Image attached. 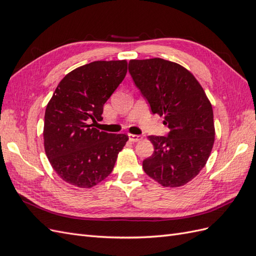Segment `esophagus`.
I'll return each instance as SVG.
<instances>
[{"label": "esophagus", "instance_id": "34e87169", "mask_svg": "<svg viewBox=\"0 0 256 256\" xmlns=\"http://www.w3.org/2000/svg\"><path fill=\"white\" fill-rule=\"evenodd\" d=\"M128 136H129V140L131 142H138V141H140L141 138H142V136H136V134H128Z\"/></svg>", "mask_w": 256, "mask_h": 256}]
</instances>
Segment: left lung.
I'll return each mask as SVG.
<instances>
[{
  "label": "left lung",
  "mask_w": 256,
  "mask_h": 256,
  "mask_svg": "<svg viewBox=\"0 0 256 256\" xmlns=\"http://www.w3.org/2000/svg\"><path fill=\"white\" fill-rule=\"evenodd\" d=\"M129 72L152 114L164 116L166 136H150L154 152L144 172L164 187H180L202 170L214 142L212 106L190 72L164 58L131 60Z\"/></svg>",
  "instance_id": "obj_1"
}]
</instances>
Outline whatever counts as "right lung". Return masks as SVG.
Listing matches in <instances>:
<instances>
[{"label": "right lung", "mask_w": 256, "mask_h": 256, "mask_svg": "<svg viewBox=\"0 0 256 256\" xmlns=\"http://www.w3.org/2000/svg\"><path fill=\"white\" fill-rule=\"evenodd\" d=\"M127 62L96 60L66 74L46 108L44 144L54 171L66 182L92 188L113 171L126 134L90 125L125 78Z\"/></svg>", "instance_id": "obj_1"}]
</instances>
